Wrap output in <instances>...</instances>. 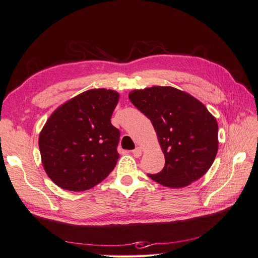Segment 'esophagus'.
I'll use <instances>...</instances> for the list:
<instances>
[{
	"label": "esophagus",
	"instance_id": "1",
	"mask_svg": "<svg viewBox=\"0 0 258 258\" xmlns=\"http://www.w3.org/2000/svg\"><path fill=\"white\" fill-rule=\"evenodd\" d=\"M132 155H134L136 158L140 157V156L142 155V151H141V148H140V147H137V148H135V150L132 151Z\"/></svg>",
	"mask_w": 258,
	"mask_h": 258
}]
</instances>
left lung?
<instances>
[{
  "instance_id": "1",
  "label": "left lung",
  "mask_w": 258,
  "mask_h": 258,
  "mask_svg": "<svg viewBox=\"0 0 258 258\" xmlns=\"http://www.w3.org/2000/svg\"><path fill=\"white\" fill-rule=\"evenodd\" d=\"M129 99L152 121L165 154V167L148 176L170 188L204 176L218 150L217 121L208 108L189 93L169 86L134 90Z\"/></svg>"
}]
</instances>
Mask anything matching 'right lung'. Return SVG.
Here are the masks:
<instances>
[{"label": "right lung", "mask_w": 258, "mask_h": 258, "mask_svg": "<svg viewBox=\"0 0 258 258\" xmlns=\"http://www.w3.org/2000/svg\"><path fill=\"white\" fill-rule=\"evenodd\" d=\"M119 93L90 89L60 105L38 138L43 167L51 181L71 191L92 188L119 158L120 132L111 122Z\"/></svg>", "instance_id": "obj_1"}]
</instances>
